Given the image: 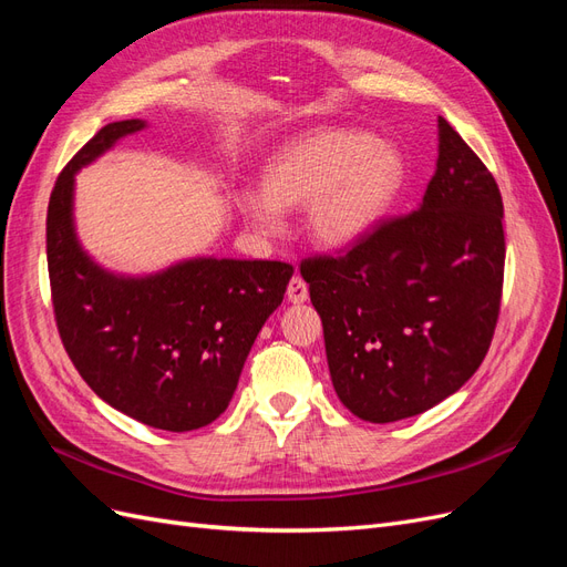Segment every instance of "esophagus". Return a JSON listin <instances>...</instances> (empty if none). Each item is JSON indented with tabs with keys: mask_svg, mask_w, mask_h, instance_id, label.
<instances>
[{
	"mask_svg": "<svg viewBox=\"0 0 567 567\" xmlns=\"http://www.w3.org/2000/svg\"><path fill=\"white\" fill-rule=\"evenodd\" d=\"M286 296H288V302L302 305L307 298H310V290H307V284L300 277H293L286 288Z\"/></svg>",
	"mask_w": 567,
	"mask_h": 567,
	"instance_id": "obj_1",
	"label": "esophagus"
}]
</instances>
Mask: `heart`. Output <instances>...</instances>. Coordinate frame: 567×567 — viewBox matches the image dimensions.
Masks as SVG:
<instances>
[{
  "label": "heart",
  "mask_w": 567,
  "mask_h": 567,
  "mask_svg": "<svg viewBox=\"0 0 567 567\" xmlns=\"http://www.w3.org/2000/svg\"><path fill=\"white\" fill-rule=\"evenodd\" d=\"M404 161L388 142L323 127L286 144L265 167L262 186L236 192V208L257 234L279 236L284 208L307 205V229L326 248H346L369 234L400 194Z\"/></svg>",
  "instance_id": "b5f03b06"
}]
</instances>
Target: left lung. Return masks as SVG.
<instances>
[{"instance_id":"obj_1","label":"left lung","mask_w":567,"mask_h":567,"mask_svg":"<svg viewBox=\"0 0 567 567\" xmlns=\"http://www.w3.org/2000/svg\"><path fill=\"white\" fill-rule=\"evenodd\" d=\"M437 142L435 175L414 213L342 257L300 265L336 394L369 423L447 400L483 364L499 317V186L442 115Z\"/></svg>"}]
</instances>
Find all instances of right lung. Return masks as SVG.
Listing matches in <instances>:
<instances>
[{
  "instance_id": "add662e5",
  "label": "right lung",
  "mask_w": 567,
  "mask_h": 567,
  "mask_svg": "<svg viewBox=\"0 0 567 567\" xmlns=\"http://www.w3.org/2000/svg\"><path fill=\"white\" fill-rule=\"evenodd\" d=\"M146 127L140 117L106 125L59 175L47 210L51 300L63 348L101 400L151 427L186 433L229 406L293 267L215 255L153 274L101 267L75 229V175Z\"/></svg>"
}]
</instances>
